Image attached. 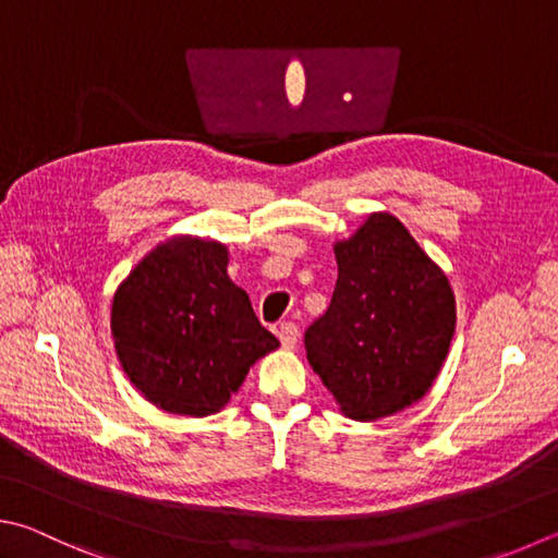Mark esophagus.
Here are the masks:
<instances>
[{"instance_id":"esophagus-1","label":"esophagus","mask_w":558,"mask_h":558,"mask_svg":"<svg viewBox=\"0 0 558 558\" xmlns=\"http://www.w3.org/2000/svg\"><path fill=\"white\" fill-rule=\"evenodd\" d=\"M298 337H300L298 324L286 322V324H280V327H278V339H280V343H282V347H286V349H295Z\"/></svg>"}]
</instances>
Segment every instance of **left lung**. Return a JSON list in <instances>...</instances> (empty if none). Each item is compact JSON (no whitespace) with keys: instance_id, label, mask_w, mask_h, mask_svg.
<instances>
[{"instance_id":"obj_1","label":"left lung","mask_w":558,"mask_h":558,"mask_svg":"<svg viewBox=\"0 0 558 558\" xmlns=\"http://www.w3.org/2000/svg\"><path fill=\"white\" fill-rule=\"evenodd\" d=\"M333 253L337 288L305 331L310 366L351 420L388 417L424 398L441 371L453 292L392 215H371Z\"/></svg>"}]
</instances>
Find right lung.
<instances>
[{
  "label": "right lung",
  "mask_w": 558,
  "mask_h": 558,
  "mask_svg": "<svg viewBox=\"0 0 558 558\" xmlns=\"http://www.w3.org/2000/svg\"><path fill=\"white\" fill-rule=\"evenodd\" d=\"M217 241L175 236L156 246L111 302V337L129 380L156 408L207 417L278 347L246 290L227 276Z\"/></svg>",
  "instance_id": "add662e5"
}]
</instances>
